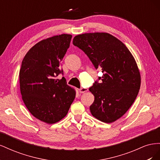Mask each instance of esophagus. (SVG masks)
<instances>
[{
    "label": "esophagus",
    "instance_id": "esophagus-1",
    "mask_svg": "<svg viewBox=\"0 0 160 160\" xmlns=\"http://www.w3.org/2000/svg\"><path fill=\"white\" fill-rule=\"evenodd\" d=\"M88 91V89H87V88H81L79 89V92H80V93H85V92H87Z\"/></svg>",
    "mask_w": 160,
    "mask_h": 160
}]
</instances>
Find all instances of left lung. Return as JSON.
<instances>
[{
    "label": "left lung",
    "mask_w": 160,
    "mask_h": 160,
    "mask_svg": "<svg viewBox=\"0 0 160 160\" xmlns=\"http://www.w3.org/2000/svg\"><path fill=\"white\" fill-rule=\"evenodd\" d=\"M72 44L85 52L96 69L101 83L89 91L95 97L92 115L107 123L115 122L133 103L141 85V75L133 56L123 43L108 32H90L74 37Z\"/></svg>",
    "instance_id": "left-lung-1"
}]
</instances>
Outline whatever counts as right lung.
I'll return each mask as SVG.
<instances>
[{"label": "right lung", "instance_id": "1", "mask_svg": "<svg viewBox=\"0 0 160 160\" xmlns=\"http://www.w3.org/2000/svg\"><path fill=\"white\" fill-rule=\"evenodd\" d=\"M72 35L62 34L43 39L28 51L22 61L19 83L22 99L29 112L49 124L67 115L76 91L67 84L60 62L69 47Z\"/></svg>", "mask_w": 160, "mask_h": 160}]
</instances>
